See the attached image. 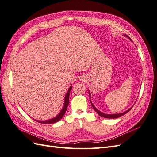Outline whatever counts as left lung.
Masks as SVG:
<instances>
[{
	"label": "left lung",
	"mask_w": 157,
	"mask_h": 157,
	"mask_svg": "<svg viewBox=\"0 0 157 157\" xmlns=\"http://www.w3.org/2000/svg\"><path fill=\"white\" fill-rule=\"evenodd\" d=\"M127 37L131 40V41H132V40H131L128 36H127ZM89 97H90V93H89ZM90 103H91V105H92V106H93V108H94V109L96 111V112H97V113H98L99 115H100L101 117H102L108 118V119H115V118L119 117H121V116H122V115L126 114L127 112H128L129 111H130L131 109H132V108L133 107V105H132V107H131L130 109H128L127 111H126V112H123V113H117V114H105V113H102V112H100V111H99L98 109H97V108H96L95 106H94V105L93 104V103L91 102V101H90Z\"/></svg>",
	"instance_id": "obj_1"
}]
</instances>
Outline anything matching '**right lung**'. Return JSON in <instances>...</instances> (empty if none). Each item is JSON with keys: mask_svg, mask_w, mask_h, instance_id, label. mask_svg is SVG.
<instances>
[{"mask_svg": "<svg viewBox=\"0 0 157 157\" xmlns=\"http://www.w3.org/2000/svg\"><path fill=\"white\" fill-rule=\"evenodd\" d=\"M72 88V86H70V87L69 88L67 93L66 94V95H65L63 108L61 109V111H60V112L56 116V117H55L54 118H52L51 119H49V120H47V121H38V120H35V119H34V120L37 121V122H38V123H42V124H53V123L58 122L59 120L61 119L62 117L64 116V115L66 112V111H67V107H68V104H69L70 92V90H71Z\"/></svg>", "mask_w": 157, "mask_h": 157, "instance_id": "1", "label": "right lung"}]
</instances>
